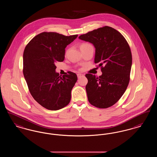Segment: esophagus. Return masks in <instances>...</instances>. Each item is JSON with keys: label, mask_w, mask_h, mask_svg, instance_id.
I'll use <instances>...</instances> for the list:
<instances>
[{"label": "esophagus", "mask_w": 157, "mask_h": 157, "mask_svg": "<svg viewBox=\"0 0 157 157\" xmlns=\"http://www.w3.org/2000/svg\"><path fill=\"white\" fill-rule=\"evenodd\" d=\"M77 76H78V78H81L82 76H83L84 75L82 74L79 73V74H77Z\"/></svg>", "instance_id": "esophagus-1"}]
</instances>
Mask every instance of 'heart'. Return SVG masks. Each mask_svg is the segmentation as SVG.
Wrapping results in <instances>:
<instances>
[{
    "label": "heart",
    "mask_w": 157,
    "mask_h": 157,
    "mask_svg": "<svg viewBox=\"0 0 157 157\" xmlns=\"http://www.w3.org/2000/svg\"><path fill=\"white\" fill-rule=\"evenodd\" d=\"M87 45H90V44H83L81 45V48L83 47V46H87Z\"/></svg>",
    "instance_id": "obj_1"
}]
</instances>
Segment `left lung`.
Listing matches in <instances>:
<instances>
[{"label":"left lung","instance_id":"8db88e82","mask_svg":"<svg viewBox=\"0 0 157 157\" xmlns=\"http://www.w3.org/2000/svg\"><path fill=\"white\" fill-rule=\"evenodd\" d=\"M79 39L95 48L94 62L101 67L99 77L88 74L86 91L90 104L107 108L118 101L127 90L132 66V54L122 34L105 26L81 35Z\"/></svg>","mask_w":157,"mask_h":157}]
</instances>
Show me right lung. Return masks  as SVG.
I'll use <instances>...</instances> for the list:
<instances>
[{
  "label": "right lung",
  "instance_id": "right-lung-1",
  "mask_svg": "<svg viewBox=\"0 0 157 157\" xmlns=\"http://www.w3.org/2000/svg\"><path fill=\"white\" fill-rule=\"evenodd\" d=\"M77 37L78 35L67 36L45 32L33 37L25 47V79L34 99L47 109L59 110L71 101L77 75L69 72L60 76L55 71V62L63 61L66 47Z\"/></svg>",
  "mask_w": 157,
  "mask_h": 157
}]
</instances>
